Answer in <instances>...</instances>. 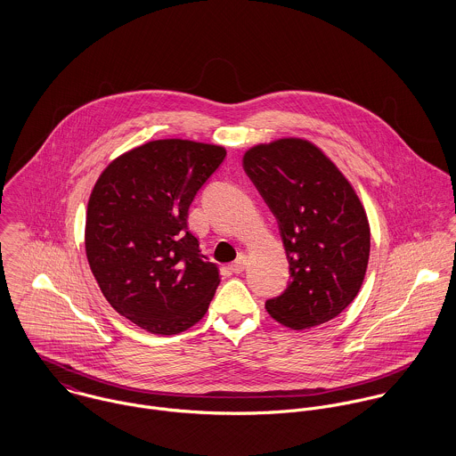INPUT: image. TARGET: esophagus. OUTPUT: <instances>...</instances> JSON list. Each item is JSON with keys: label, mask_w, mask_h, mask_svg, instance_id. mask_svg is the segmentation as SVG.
Returning <instances> with one entry per match:
<instances>
[{"label": "esophagus", "mask_w": 456, "mask_h": 456, "mask_svg": "<svg viewBox=\"0 0 456 456\" xmlns=\"http://www.w3.org/2000/svg\"><path fill=\"white\" fill-rule=\"evenodd\" d=\"M246 265H248V256L246 255H240L237 261H233L232 265H230V268L235 272V273H242L244 270H246Z\"/></svg>", "instance_id": "obj_1"}]
</instances>
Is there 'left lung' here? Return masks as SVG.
Masks as SVG:
<instances>
[{
	"label": "left lung",
	"instance_id": "left-lung-1",
	"mask_svg": "<svg viewBox=\"0 0 456 456\" xmlns=\"http://www.w3.org/2000/svg\"><path fill=\"white\" fill-rule=\"evenodd\" d=\"M244 170L279 221L291 281L266 300L291 330L323 325L358 295L370 255L367 212L351 183L305 138H279L246 151Z\"/></svg>",
	"mask_w": 456,
	"mask_h": 456
}]
</instances>
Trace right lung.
I'll return each mask as SVG.
<instances>
[{"mask_svg":"<svg viewBox=\"0 0 456 456\" xmlns=\"http://www.w3.org/2000/svg\"><path fill=\"white\" fill-rule=\"evenodd\" d=\"M224 156L223 145L152 140L110 161L91 191L84 237L91 272L107 302L151 333L196 325L219 286L188 210Z\"/></svg>","mask_w":456,"mask_h":456,"instance_id":"obj_1","label":"right lung"}]
</instances>
